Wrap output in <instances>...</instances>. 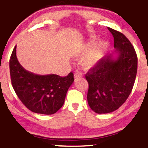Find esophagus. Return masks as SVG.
Segmentation results:
<instances>
[{"instance_id":"obj_1","label":"esophagus","mask_w":148,"mask_h":148,"mask_svg":"<svg viewBox=\"0 0 148 148\" xmlns=\"http://www.w3.org/2000/svg\"><path fill=\"white\" fill-rule=\"evenodd\" d=\"M82 76V74L79 72V71H76V72L74 73V78H80Z\"/></svg>"}]
</instances>
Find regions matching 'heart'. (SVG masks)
<instances>
[{
	"label": "heart",
	"instance_id": "obj_1",
	"mask_svg": "<svg viewBox=\"0 0 148 148\" xmlns=\"http://www.w3.org/2000/svg\"><path fill=\"white\" fill-rule=\"evenodd\" d=\"M92 43H88L87 45L83 46L82 47H80L74 53V56L79 58L83 56L88 50L91 49L85 56L83 60V65L88 69L92 68L99 63L104 55L108 44L106 42H102L92 48Z\"/></svg>",
	"mask_w": 148,
	"mask_h": 148
}]
</instances>
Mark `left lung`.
<instances>
[{
  "instance_id": "1",
  "label": "left lung",
  "mask_w": 148,
  "mask_h": 148,
  "mask_svg": "<svg viewBox=\"0 0 148 148\" xmlns=\"http://www.w3.org/2000/svg\"><path fill=\"white\" fill-rule=\"evenodd\" d=\"M114 38L115 52L103 57L86 74L87 99L93 111L109 113L125 103L133 88L138 58L135 49L123 33L108 28Z\"/></svg>"
}]
</instances>
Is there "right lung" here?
Wrapping results in <instances>:
<instances>
[{"mask_svg":"<svg viewBox=\"0 0 148 148\" xmlns=\"http://www.w3.org/2000/svg\"><path fill=\"white\" fill-rule=\"evenodd\" d=\"M16 48V46L10 59V72L16 95L34 113L54 114L63 105L67 92L74 81V74L70 72L61 77L56 74L38 75L28 72L18 62Z\"/></svg>","mask_w":148,"mask_h":148,"instance_id":"obj_1","label":"right lung"}]
</instances>
